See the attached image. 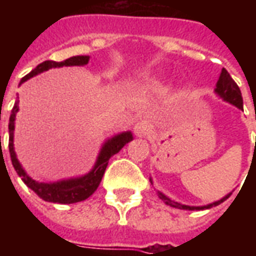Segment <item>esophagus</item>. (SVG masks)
Wrapping results in <instances>:
<instances>
[{
    "instance_id": "esophagus-1",
    "label": "esophagus",
    "mask_w": 256,
    "mask_h": 256,
    "mask_svg": "<svg viewBox=\"0 0 256 256\" xmlns=\"http://www.w3.org/2000/svg\"><path fill=\"white\" fill-rule=\"evenodd\" d=\"M152 132V126H150V122L146 120H140L138 123H136L134 126V133L137 137H145Z\"/></svg>"
}]
</instances>
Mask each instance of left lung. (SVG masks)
Listing matches in <instances>:
<instances>
[{
  "instance_id": "obj_1",
  "label": "left lung",
  "mask_w": 256,
  "mask_h": 256,
  "mask_svg": "<svg viewBox=\"0 0 256 256\" xmlns=\"http://www.w3.org/2000/svg\"><path fill=\"white\" fill-rule=\"evenodd\" d=\"M215 93L220 96V98H224L228 102H230L234 106H237L238 110H242V92L238 89V86L237 84L232 79V76L229 75V72L226 71L225 68H222V71H220V79H218V82H216V88H215ZM255 120H256V111H255ZM256 148V146H255ZM150 182H152V180H150ZM232 193L229 194H226L225 198H222L218 202H214V203L207 204V206H185V204H180L177 202H172V198H168L167 196H164L163 193L159 192V198L167 204V206H172V207H176V208L180 210H204V208H211V207H215V206H218L222 202H225L226 198L230 196Z\"/></svg>"
}]
</instances>
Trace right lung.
Here are the masks:
<instances>
[{
	"label": "right lung",
	"instance_id": "1",
	"mask_svg": "<svg viewBox=\"0 0 256 256\" xmlns=\"http://www.w3.org/2000/svg\"><path fill=\"white\" fill-rule=\"evenodd\" d=\"M89 63V56H74L70 58L64 62H52L48 60L44 63L38 64L30 74H27L26 76L22 78L20 84L26 82L27 79L32 78L34 75L48 71L49 68L63 67V66H84ZM19 111V101L14 102L10 116H9V154H10V160L14 164V170L18 172V176L22 177L23 182L42 198L45 202H50V203H60V204H72L82 202L84 198H88L96 192V189L98 188L101 182V178L106 172V168L108 166V160L110 158L118 154L122 150L124 145L130 142L133 140V134L130 132H124V133L116 134L115 137L106 140L102 148H101L98 158L96 160L94 167L90 170L88 174H84L82 177L70 178V180H63V181H58V182H38L36 180L27 176V172L23 170V167L18 160L16 154H14V119H16V114Z\"/></svg>",
	"mask_w": 256,
	"mask_h": 256
}]
</instances>
